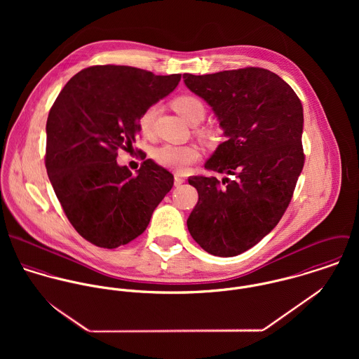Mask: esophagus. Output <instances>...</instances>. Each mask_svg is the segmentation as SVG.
<instances>
[{
    "instance_id": "34e87169",
    "label": "esophagus",
    "mask_w": 359,
    "mask_h": 359,
    "mask_svg": "<svg viewBox=\"0 0 359 359\" xmlns=\"http://www.w3.org/2000/svg\"><path fill=\"white\" fill-rule=\"evenodd\" d=\"M185 182V178L184 177H181V175H175L174 177V185L175 187H180V185H182Z\"/></svg>"
}]
</instances>
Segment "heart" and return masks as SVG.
I'll return each instance as SVG.
<instances>
[{"instance_id": "b5f03b06", "label": "heart", "mask_w": 359, "mask_h": 359, "mask_svg": "<svg viewBox=\"0 0 359 359\" xmlns=\"http://www.w3.org/2000/svg\"><path fill=\"white\" fill-rule=\"evenodd\" d=\"M172 107L189 124H198L205 117V103L202 102L198 97H194V95H181V97L175 98L172 101ZM154 117H156V106H149L140 116L138 126L144 134L148 135L152 133ZM198 133L205 140L212 138L211 130L203 128V130H199ZM154 157L158 164H161L167 168H171L174 171L182 172L192 163H195L201 158V151L196 145H184V147L163 145L154 151Z\"/></svg>"}]
</instances>
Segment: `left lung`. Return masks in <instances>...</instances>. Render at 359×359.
Returning a JSON list of instances; mask_svg holds the SVG:
<instances>
[{"label": "left lung", "instance_id": "1", "mask_svg": "<svg viewBox=\"0 0 359 359\" xmlns=\"http://www.w3.org/2000/svg\"><path fill=\"white\" fill-rule=\"evenodd\" d=\"M185 86L208 103L226 141L205 170L233 175L191 177L199 194L187 225L212 256L249 250L279 222L304 165L303 104L278 74L245 67L214 74H184Z\"/></svg>", "mask_w": 359, "mask_h": 359}]
</instances>
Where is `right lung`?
Listing matches in <instances>:
<instances>
[{
  "label": "right lung",
  "instance_id": "1",
  "mask_svg": "<svg viewBox=\"0 0 359 359\" xmlns=\"http://www.w3.org/2000/svg\"><path fill=\"white\" fill-rule=\"evenodd\" d=\"M180 80L181 74L98 65L73 76L52 104L47 172L67 219L93 245L116 249L138 238L171 191L172 174L154 160L133 175L116 157L135 142L144 110Z\"/></svg>",
  "mask_w": 359,
  "mask_h": 359
}]
</instances>
